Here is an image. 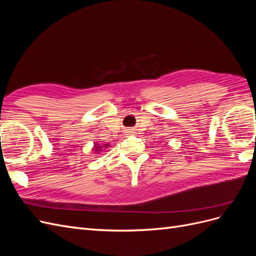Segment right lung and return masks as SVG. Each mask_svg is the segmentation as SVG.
Wrapping results in <instances>:
<instances>
[{
	"mask_svg": "<svg viewBox=\"0 0 256 256\" xmlns=\"http://www.w3.org/2000/svg\"><path fill=\"white\" fill-rule=\"evenodd\" d=\"M97 147H98V146H97ZM100 147H102V146H100ZM99 150H100V148H99Z\"/></svg>",
	"mask_w": 256,
	"mask_h": 256,
	"instance_id": "1",
	"label": "right lung"
}]
</instances>
